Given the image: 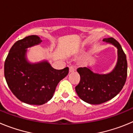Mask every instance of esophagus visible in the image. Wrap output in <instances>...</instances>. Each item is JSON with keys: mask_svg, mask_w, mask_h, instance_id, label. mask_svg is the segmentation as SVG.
I'll list each match as a JSON object with an SVG mask.
<instances>
[{"mask_svg": "<svg viewBox=\"0 0 133 133\" xmlns=\"http://www.w3.org/2000/svg\"><path fill=\"white\" fill-rule=\"evenodd\" d=\"M75 70H76V68H75V66H69V72H74Z\"/></svg>", "mask_w": 133, "mask_h": 133, "instance_id": "esophagus-1", "label": "esophagus"}]
</instances>
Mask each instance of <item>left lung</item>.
<instances>
[{"instance_id":"1","label":"left lung","mask_w":133,"mask_h":133,"mask_svg":"<svg viewBox=\"0 0 133 133\" xmlns=\"http://www.w3.org/2000/svg\"><path fill=\"white\" fill-rule=\"evenodd\" d=\"M118 49V61L112 72L105 75L94 73L89 67L77 69L81 80L75 90L78 97L86 103L99 104L117 96L124 87L127 77V61L121 46L115 38H104Z\"/></svg>"}]
</instances>
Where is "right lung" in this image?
Returning a JSON list of instances; mask_svg holds the SVG:
<instances>
[{"instance_id": "1", "label": "right lung", "mask_w": 133, "mask_h": 133, "mask_svg": "<svg viewBox=\"0 0 133 133\" xmlns=\"http://www.w3.org/2000/svg\"><path fill=\"white\" fill-rule=\"evenodd\" d=\"M41 42L36 35L16 41L4 63V77L9 89L21 101L29 104L47 103L53 97L58 83L69 73V67L56 70L47 61L35 64L27 61V48Z\"/></svg>"}]
</instances>
